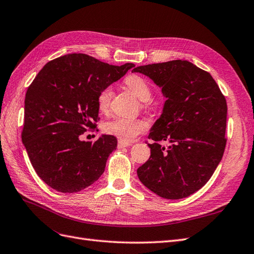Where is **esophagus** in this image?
Listing matches in <instances>:
<instances>
[{
  "mask_svg": "<svg viewBox=\"0 0 254 254\" xmlns=\"http://www.w3.org/2000/svg\"><path fill=\"white\" fill-rule=\"evenodd\" d=\"M132 146V142H128V141H123V140H119L118 141V148L122 149V148H126V147H129Z\"/></svg>",
  "mask_w": 254,
  "mask_h": 254,
  "instance_id": "esophagus-1",
  "label": "esophagus"
}]
</instances>
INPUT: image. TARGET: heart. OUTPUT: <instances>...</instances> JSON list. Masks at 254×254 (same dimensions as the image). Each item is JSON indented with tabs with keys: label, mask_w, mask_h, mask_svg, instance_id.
<instances>
[{
	"label": "heart",
	"mask_w": 254,
	"mask_h": 254,
	"mask_svg": "<svg viewBox=\"0 0 254 254\" xmlns=\"http://www.w3.org/2000/svg\"><path fill=\"white\" fill-rule=\"evenodd\" d=\"M126 84L134 95L140 101H147L151 98L152 90L149 83L137 74H131L126 78ZM114 91L112 86H107L101 90L98 96V106L100 112L105 113L110 107ZM104 129L107 134L118 137L120 140L131 141L136 136L147 129V123L140 119L118 117L105 123Z\"/></svg>",
	"instance_id": "b5f03b06"
}]
</instances>
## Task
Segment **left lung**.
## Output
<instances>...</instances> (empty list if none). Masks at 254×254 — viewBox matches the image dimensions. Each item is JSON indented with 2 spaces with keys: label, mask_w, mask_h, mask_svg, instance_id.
Wrapping results in <instances>:
<instances>
[{
  "label": "left lung",
  "mask_w": 254,
  "mask_h": 254,
  "mask_svg": "<svg viewBox=\"0 0 254 254\" xmlns=\"http://www.w3.org/2000/svg\"><path fill=\"white\" fill-rule=\"evenodd\" d=\"M166 97L151 128V155L137 169L140 182L165 199H182L203 187L220 163L227 139V101L208 72L187 61L136 67ZM159 141H168L163 147Z\"/></svg>",
  "instance_id": "1"
}]
</instances>
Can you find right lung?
<instances>
[{
	"mask_svg": "<svg viewBox=\"0 0 254 254\" xmlns=\"http://www.w3.org/2000/svg\"><path fill=\"white\" fill-rule=\"evenodd\" d=\"M135 67L100 62L74 53L45 64L27 88L21 134L39 178L61 192H77L102 176L117 139L102 135L95 141L79 136L99 120L98 96Z\"/></svg>",
	"mask_w": 254,
	"mask_h": 254,
	"instance_id": "right-lung-1",
	"label": "right lung"
}]
</instances>
